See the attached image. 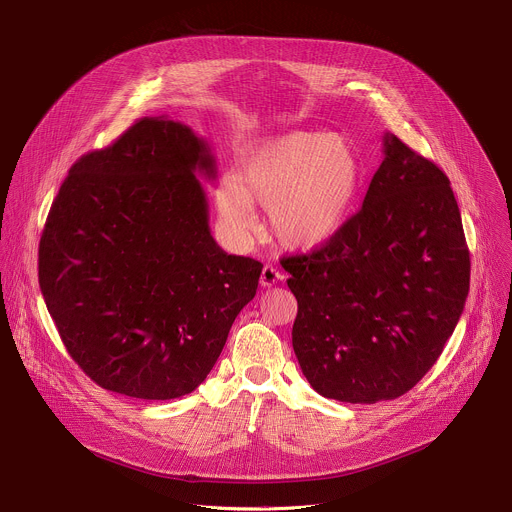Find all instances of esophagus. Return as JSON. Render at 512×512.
Here are the masks:
<instances>
[{
    "instance_id": "obj_1",
    "label": "esophagus",
    "mask_w": 512,
    "mask_h": 512,
    "mask_svg": "<svg viewBox=\"0 0 512 512\" xmlns=\"http://www.w3.org/2000/svg\"><path fill=\"white\" fill-rule=\"evenodd\" d=\"M281 279H283V275H281V271H279L277 267H273V265H265V267H263V271H261V279H259V283H261V287H271V285L279 283Z\"/></svg>"
}]
</instances>
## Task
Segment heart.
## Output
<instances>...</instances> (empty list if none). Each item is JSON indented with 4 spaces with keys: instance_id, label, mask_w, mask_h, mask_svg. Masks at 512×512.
<instances>
[{
    "instance_id": "1",
    "label": "heart",
    "mask_w": 512,
    "mask_h": 512,
    "mask_svg": "<svg viewBox=\"0 0 512 512\" xmlns=\"http://www.w3.org/2000/svg\"><path fill=\"white\" fill-rule=\"evenodd\" d=\"M362 186L356 145L340 133L289 131L243 152L235 182L214 194L227 231L253 229L251 206L267 208L271 237L289 251H314L346 225Z\"/></svg>"
}]
</instances>
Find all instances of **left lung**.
Listing matches in <instances>:
<instances>
[{"label": "left lung", "instance_id": "left-lung-1", "mask_svg": "<svg viewBox=\"0 0 512 512\" xmlns=\"http://www.w3.org/2000/svg\"><path fill=\"white\" fill-rule=\"evenodd\" d=\"M362 208L324 247L283 257L304 377L344 403L397 399L440 358L468 298L470 253L448 176L393 133Z\"/></svg>", "mask_w": 512, "mask_h": 512}]
</instances>
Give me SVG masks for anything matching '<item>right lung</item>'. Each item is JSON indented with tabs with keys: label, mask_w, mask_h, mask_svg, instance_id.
Here are the masks:
<instances>
[{
	"label": "right lung",
	"mask_w": 512,
	"mask_h": 512,
	"mask_svg": "<svg viewBox=\"0 0 512 512\" xmlns=\"http://www.w3.org/2000/svg\"><path fill=\"white\" fill-rule=\"evenodd\" d=\"M210 145L143 117L70 168L46 218L38 279L58 334L99 387L135 399L192 393L221 356L263 265L210 235L200 180Z\"/></svg>",
	"instance_id": "obj_1"
}]
</instances>
